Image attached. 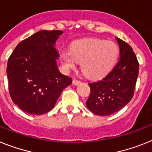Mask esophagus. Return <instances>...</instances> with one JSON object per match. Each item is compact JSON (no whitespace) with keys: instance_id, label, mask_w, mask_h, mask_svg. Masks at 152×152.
Returning <instances> with one entry per match:
<instances>
[{"instance_id":"esophagus-1","label":"esophagus","mask_w":152,"mask_h":152,"mask_svg":"<svg viewBox=\"0 0 152 152\" xmlns=\"http://www.w3.org/2000/svg\"><path fill=\"white\" fill-rule=\"evenodd\" d=\"M80 83H81V81L79 80H77V79H74V80H72V83H73L74 85H79Z\"/></svg>"}]
</instances>
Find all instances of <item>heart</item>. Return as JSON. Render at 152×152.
Segmentation results:
<instances>
[{"label": "heart", "instance_id": "1", "mask_svg": "<svg viewBox=\"0 0 152 152\" xmlns=\"http://www.w3.org/2000/svg\"><path fill=\"white\" fill-rule=\"evenodd\" d=\"M119 48L113 42L90 39L73 43L69 51L61 53V61L67 69L76 68L81 62V69L85 75L99 79L108 73L117 62Z\"/></svg>", "mask_w": 152, "mask_h": 152}]
</instances>
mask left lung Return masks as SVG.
I'll use <instances>...</instances> for the list:
<instances>
[{
	"label": "left lung",
	"instance_id": "8db88e82",
	"mask_svg": "<svg viewBox=\"0 0 152 152\" xmlns=\"http://www.w3.org/2000/svg\"><path fill=\"white\" fill-rule=\"evenodd\" d=\"M120 46V59L104 78L89 83L90 94L86 107L99 116L116 113L130 102L134 94L139 63L130 45L116 38Z\"/></svg>",
	"mask_w": 152,
	"mask_h": 152
}]
</instances>
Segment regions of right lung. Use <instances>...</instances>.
Masks as SVG:
<instances>
[{"label":"right lung","mask_w":152,"mask_h":152,"mask_svg":"<svg viewBox=\"0 0 152 152\" xmlns=\"http://www.w3.org/2000/svg\"><path fill=\"white\" fill-rule=\"evenodd\" d=\"M60 30L40 31L15 47L8 58L10 96L21 110L40 115L50 111L72 79L58 71V53L53 47Z\"/></svg>","instance_id":"obj_1"}]
</instances>
